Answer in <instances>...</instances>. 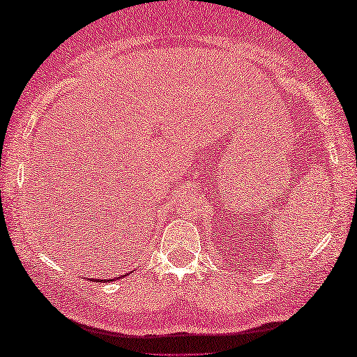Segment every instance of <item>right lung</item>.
<instances>
[{
    "instance_id": "obj_1",
    "label": "right lung",
    "mask_w": 357,
    "mask_h": 357,
    "mask_svg": "<svg viewBox=\"0 0 357 357\" xmlns=\"http://www.w3.org/2000/svg\"><path fill=\"white\" fill-rule=\"evenodd\" d=\"M101 281H106V282H107V281H111V280H100L98 282H101Z\"/></svg>"
}]
</instances>
